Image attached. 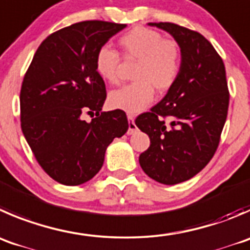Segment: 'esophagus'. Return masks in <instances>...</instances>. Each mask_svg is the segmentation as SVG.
<instances>
[{"mask_svg": "<svg viewBox=\"0 0 250 250\" xmlns=\"http://www.w3.org/2000/svg\"><path fill=\"white\" fill-rule=\"evenodd\" d=\"M127 117H128V123H129L127 134H133V133L137 132V125H135V123H134V116L128 115Z\"/></svg>", "mask_w": 250, "mask_h": 250, "instance_id": "obj_1", "label": "esophagus"}]
</instances>
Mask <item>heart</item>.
<instances>
[{
  "mask_svg": "<svg viewBox=\"0 0 250 250\" xmlns=\"http://www.w3.org/2000/svg\"><path fill=\"white\" fill-rule=\"evenodd\" d=\"M125 58L138 60L132 73L134 82L108 94V104L116 110L138 113L154 99V89L167 91L174 85L182 68L178 43L154 29L135 26L118 40ZM121 58L116 50L101 46L95 56V69L108 83L118 81Z\"/></svg>",
  "mask_w": 250,
  "mask_h": 250,
  "instance_id": "obj_1",
  "label": "heart"
}]
</instances>
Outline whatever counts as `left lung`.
Listing matches in <instances>:
<instances>
[{"mask_svg":"<svg viewBox=\"0 0 250 250\" xmlns=\"http://www.w3.org/2000/svg\"><path fill=\"white\" fill-rule=\"evenodd\" d=\"M149 25L173 36L181 48L182 68L165 98L135 120L150 138L139 164L150 178L172 186L194 177L212 159L226 122L229 93L224 61L202 34L173 23Z\"/></svg>","mask_w":250,"mask_h":250,"instance_id":"obj_1","label":"left lung"}]
</instances>
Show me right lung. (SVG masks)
Wrapping results in <instances>:
<instances>
[{"label": "right lung", "instance_id": "add662e5", "mask_svg": "<svg viewBox=\"0 0 250 250\" xmlns=\"http://www.w3.org/2000/svg\"><path fill=\"white\" fill-rule=\"evenodd\" d=\"M125 24L85 21L55 31L41 42L21 89L23 134L43 171L64 186H79L103 167L115 138L128 130L122 110L101 112L105 82L95 56ZM84 112L96 114L88 124Z\"/></svg>", "mask_w": 250, "mask_h": 250}]
</instances>
